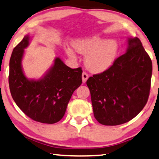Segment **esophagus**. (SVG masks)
<instances>
[{"label":"esophagus","mask_w":159,"mask_h":159,"mask_svg":"<svg viewBox=\"0 0 159 159\" xmlns=\"http://www.w3.org/2000/svg\"><path fill=\"white\" fill-rule=\"evenodd\" d=\"M89 79V74H87L86 72L84 71L82 74V80H83V83H85L86 82V80Z\"/></svg>","instance_id":"obj_1"}]
</instances>
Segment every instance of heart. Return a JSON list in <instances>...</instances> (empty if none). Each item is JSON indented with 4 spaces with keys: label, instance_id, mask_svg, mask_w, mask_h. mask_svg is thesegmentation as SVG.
I'll list each match as a JSON object with an SVG mask.
<instances>
[{
    "label": "heart",
    "instance_id": "1",
    "mask_svg": "<svg viewBox=\"0 0 159 159\" xmlns=\"http://www.w3.org/2000/svg\"><path fill=\"white\" fill-rule=\"evenodd\" d=\"M72 44L75 51L85 55V66L93 73H101L111 67L119 52V45L115 40H107L99 35L77 39ZM66 53L69 57H75L74 52L70 48H67Z\"/></svg>",
    "mask_w": 159,
    "mask_h": 159
}]
</instances>
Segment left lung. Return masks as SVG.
<instances>
[{
  "label": "left lung",
  "instance_id": "left-lung-1",
  "mask_svg": "<svg viewBox=\"0 0 159 159\" xmlns=\"http://www.w3.org/2000/svg\"><path fill=\"white\" fill-rule=\"evenodd\" d=\"M152 74V60L140 39L129 38L127 52L86 82L98 122L115 126L135 117L148 101Z\"/></svg>",
  "mask_w": 159,
  "mask_h": 159
}]
</instances>
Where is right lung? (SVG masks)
Returning <instances> with one entry per match:
<instances>
[{
	"label": "right lung",
	"instance_id": "obj_1",
	"mask_svg": "<svg viewBox=\"0 0 159 159\" xmlns=\"http://www.w3.org/2000/svg\"><path fill=\"white\" fill-rule=\"evenodd\" d=\"M26 35L14 48L10 59L9 87L14 101L27 117L36 122L54 124L62 119L74 90L82 84L81 68L70 69L59 57L42 79H27L22 69Z\"/></svg>",
	"mask_w": 159,
	"mask_h": 159
}]
</instances>
